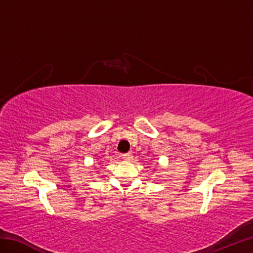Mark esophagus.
Instances as JSON below:
<instances>
[{
    "instance_id": "obj_1",
    "label": "esophagus",
    "mask_w": 253,
    "mask_h": 253,
    "mask_svg": "<svg viewBox=\"0 0 253 253\" xmlns=\"http://www.w3.org/2000/svg\"><path fill=\"white\" fill-rule=\"evenodd\" d=\"M122 158H123L124 160L130 161V160L132 159V154H131L130 152H128V153H124V154H122Z\"/></svg>"
}]
</instances>
